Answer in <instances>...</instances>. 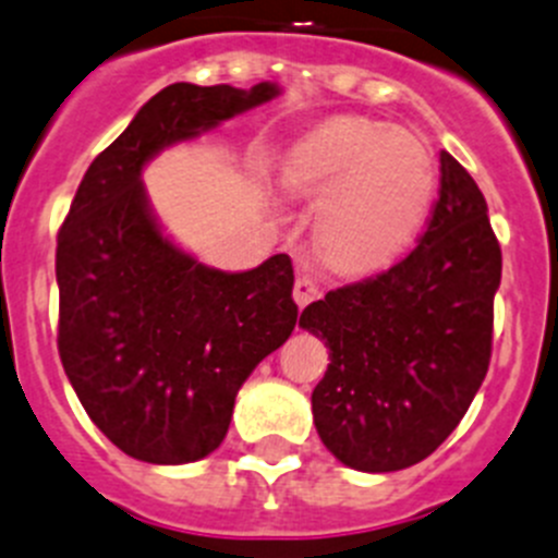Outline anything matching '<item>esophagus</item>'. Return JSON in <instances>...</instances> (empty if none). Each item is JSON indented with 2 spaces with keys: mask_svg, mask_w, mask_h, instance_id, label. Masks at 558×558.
<instances>
[{
  "mask_svg": "<svg viewBox=\"0 0 558 558\" xmlns=\"http://www.w3.org/2000/svg\"><path fill=\"white\" fill-rule=\"evenodd\" d=\"M316 296H319V283H316V278L311 272H296V280H294V303L300 305V308H305L308 303H314Z\"/></svg>",
  "mask_w": 558,
  "mask_h": 558,
  "instance_id": "esophagus-1",
  "label": "esophagus"
}]
</instances>
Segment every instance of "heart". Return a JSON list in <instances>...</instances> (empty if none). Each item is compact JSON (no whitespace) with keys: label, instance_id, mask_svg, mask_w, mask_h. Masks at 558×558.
<instances>
[{"label":"heart","instance_id":"b5f03b06","mask_svg":"<svg viewBox=\"0 0 558 558\" xmlns=\"http://www.w3.org/2000/svg\"><path fill=\"white\" fill-rule=\"evenodd\" d=\"M280 184L316 206L314 242L330 267L368 272L397 258L429 215V145L390 123L341 114L305 132L280 159Z\"/></svg>","mask_w":558,"mask_h":558}]
</instances>
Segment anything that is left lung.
<instances>
[{
    "mask_svg": "<svg viewBox=\"0 0 558 558\" xmlns=\"http://www.w3.org/2000/svg\"><path fill=\"white\" fill-rule=\"evenodd\" d=\"M498 286L501 247L482 190L440 150V192L418 244L300 316V327L330 347L311 404L336 460L388 473L444 444L490 366Z\"/></svg>",
    "mask_w": 558,
    "mask_h": 558,
    "instance_id": "1",
    "label": "left lung"
}]
</instances>
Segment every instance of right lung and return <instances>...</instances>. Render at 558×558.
Masks as SVG:
<instances>
[{"instance_id":"1","label":"right lung","mask_w":558,"mask_h":558,"mask_svg":"<svg viewBox=\"0 0 558 558\" xmlns=\"http://www.w3.org/2000/svg\"><path fill=\"white\" fill-rule=\"evenodd\" d=\"M278 93L269 82L159 90L93 159L57 233L62 368L93 424L134 460L211 454L242 383L296 325L289 255L247 272L206 267L161 233L140 181L161 148Z\"/></svg>"}]
</instances>
